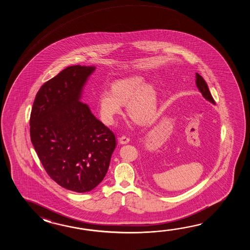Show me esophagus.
Segmentation results:
<instances>
[{"label": "esophagus", "mask_w": 250, "mask_h": 250, "mask_svg": "<svg viewBox=\"0 0 250 250\" xmlns=\"http://www.w3.org/2000/svg\"><path fill=\"white\" fill-rule=\"evenodd\" d=\"M119 141H120L121 144H127L129 142V138L127 136L123 135L121 138H119Z\"/></svg>", "instance_id": "obj_1"}]
</instances>
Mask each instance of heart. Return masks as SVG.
Returning a JSON list of instances; mask_svg holds the SVG:
<instances>
[{
	"instance_id": "obj_1",
	"label": "heart",
	"mask_w": 250,
	"mask_h": 250,
	"mask_svg": "<svg viewBox=\"0 0 250 250\" xmlns=\"http://www.w3.org/2000/svg\"><path fill=\"white\" fill-rule=\"evenodd\" d=\"M127 103V114L138 123H146L154 117L157 109V92L154 85L146 84L140 76H131L116 80L112 85V92H102L98 106L102 120L112 124Z\"/></svg>"
}]
</instances>
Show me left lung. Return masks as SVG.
<instances>
[{
  "instance_id": "obj_1",
  "label": "left lung",
  "mask_w": 250,
  "mask_h": 250,
  "mask_svg": "<svg viewBox=\"0 0 250 250\" xmlns=\"http://www.w3.org/2000/svg\"><path fill=\"white\" fill-rule=\"evenodd\" d=\"M196 79H197L196 80V84H197V88L202 93L203 96L208 101L211 102L212 104H215V102L213 100L212 95H211V93L209 91L207 82L205 81V80L198 73L196 74Z\"/></svg>"
}]
</instances>
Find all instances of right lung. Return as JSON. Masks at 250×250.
Wrapping results in <instances>:
<instances>
[{"label": "right lung", "mask_w": 250, "mask_h": 250, "mask_svg": "<svg viewBox=\"0 0 250 250\" xmlns=\"http://www.w3.org/2000/svg\"><path fill=\"white\" fill-rule=\"evenodd\" d=\"M95 67L74 65L38 90L30 114V138L50 178L78 193L94 189L106 174L116 138L80 101Z\"/></svg>", "instance_id": "right-lung-1"}]
</instances>
